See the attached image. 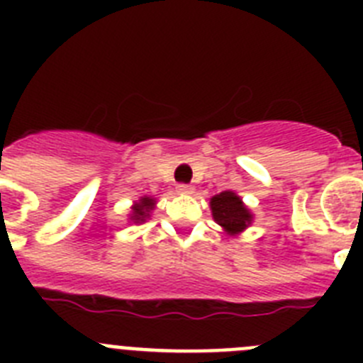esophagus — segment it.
<instances>
[{
  "mask_svg": "<svg viewBox=\"0 0 363 363\" xmlns=\"http://www.w3.org/2000/svg\"><path fill=\"white\" fill-rule=\"evenodd\" d=\"M176 191H178L179 194H192V192H194V187L189 184H179L178 187H176Z\"/></svg>",
  "mask_w": 363,
  "mask_h": 363,
  "instance_id": "34e87169",
  "label": "esophagus"
}]
</instances>
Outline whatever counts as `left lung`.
Returning <instances> with one entry per match:
<instances>
[{"label":"left lung","mask_w":363,"mask_h":363,"mask_svg":"<svg viewBox=\"0 0 363 363\" xmlns=\"http://www.w3.org/2000/svg\"><path fill=\"white\" fill-rule=\"evenodd\" d=\"M211 209H213L214 220L218 225H221L229 234H238L251 223V213L245 209L234 192L223 191L211 200Z\"/></svg>","instance_id":"left-lung-1"}]
</instances>
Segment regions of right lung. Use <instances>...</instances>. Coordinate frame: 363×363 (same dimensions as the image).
<instances>
[{
	"label": "right lung",
	"instance_id": "1",
	"mask_svg": "<svg viewBox=\"0 0 363 363\" xmlns=\"http://www.w3.org/2000/svg\"><path fill=\"white\" fill-rule=\"evenodd\" d=\"M152 205H154L152 198H142L140 203H136L133 207V216L130 218H133L136 223H140V221H143L147 216H149V211L152 209Z\"/></svg>",
	"mask_w": 363,
	"mask_h": 363
}]
</instances>
